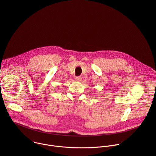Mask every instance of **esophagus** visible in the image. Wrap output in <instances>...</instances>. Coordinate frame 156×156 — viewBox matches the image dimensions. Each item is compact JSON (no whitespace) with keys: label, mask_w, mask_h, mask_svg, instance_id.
<instances>
[{"label":"esophagus","mask_w":156,"mask_h":156,"mask_svg":"<svg viewBox=\"0 0 156 156\" xmlns=\"http://www.w3.org/2000/svg\"><path fill=\"white\" fill-rule=\"evenodd\" d=\"M75 80H76V81H81V80H82V78H81V76H76V77L75 78Z\"/></svg>","instance_id":"1"}]
</instances>
